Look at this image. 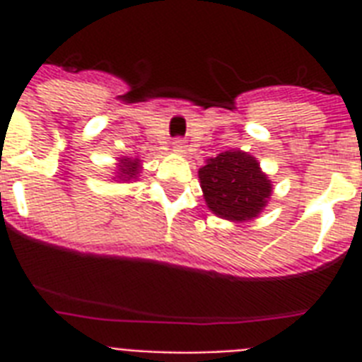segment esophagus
Listing matches in <instances>:
<instances>
[{
  "instance_id": "1",
  "label": "esophagus",
  "mask_w": 362,
  "mask_h": 362,
  "mask_svg": "<svg viewBox=\"0 0 362 362\" xmlns=\"http://www.w3.org/2000/svg\"><path fill=\"white\" fill-rule=\"evenodd\" d=\"M173 150H175L176 153H184V152H186L184 141H182V139H176V141H173Z\"/></svg>"
}]
</instances>
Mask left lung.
I'll list each match as a JSON object with an SVG mask.
<instances>
[{"label":"left lung","instance_id":"8db88e82","mask_svg":"<svg viewBox=\"0 0 362 362\" xmlns=\"http://www.w3.org/2000/svg\"><path fill=\"white\" fill-rule=\"evenodd\" d=\"M209 209L231 221L252 220L270 197V182L250 153L221 152L199 169Z\"/></svg>","mask_w":362,"mask_h":362}]
</instances>
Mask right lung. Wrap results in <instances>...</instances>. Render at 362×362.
I'll return each instance as SVG.
<instances>
[{"label":"right lung","instance_id":"right-lung-1","mask_svg":"<svg viewBox=\"0 0 362 362\" xmlns=\"http://www.w3.org/2000/svg\"><path fill=\"white\" fill-rule=\"evenodd\" d=\"M118 178L120 180H131V178H135V175L139 173V163L133 161V159H122L120 167H118Z\"/></svg>","mask_w":362,"mask_h":362}]
</instances>
